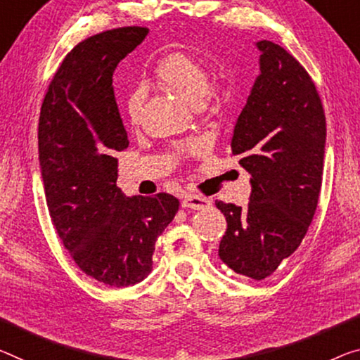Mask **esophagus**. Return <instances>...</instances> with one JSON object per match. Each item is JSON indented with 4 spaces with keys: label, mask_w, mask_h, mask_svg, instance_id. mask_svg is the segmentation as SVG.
Segmentation results:
<instances>
[{
    "label": "esophagus",
    "mask_w": 360,
    "mask_h": 360,
    "mask_svg": "<svg viewBox=\"0 0 360 360\" xmlns=\"http://www.w3.org/2000/svg\"><path fill=\"white\" fill-rule=\"evenodd\" d=\"M212 201L209 198L196 196V195H185L184 201H181V207L193 209V211H204L211 206Z\"/></svg>",
    "instance_id": "34e87169"
}]
</instances>
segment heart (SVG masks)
Masks as SVG:
<instances>
[{
    "instance_id": "1",
    "label": "heart",
    "mask_w": 360,
    "mask_h": 360,
    "mask_svg": "<svg viewBox=\"0 0 360 360\" xmlns=\"http://www.w3.org/2000/svg\"><path fill=\"white\" fill-rule=\"evenodd\" d=\"M153 74L164 88L193 106H198L202 98L220 99L226 95L222 85H209V72L202 60L184 51L165 54L156 64ZM143 103H145V91L141 88L130 91L127 96L124 109L130 125L141 122Z\"/></svg>"
}]
</instances>
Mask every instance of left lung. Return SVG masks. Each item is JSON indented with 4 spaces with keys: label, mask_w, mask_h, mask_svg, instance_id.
<instances>
[{
    "label": "left lung",
    "mask_w": 360,
    "mask_h": 360,
    "mask_svg": "<svg viewBox=\"0 0 360 360\" xmlns=\"http://www.w3.org/2000/svg\"><path fill=\"white\" fill-rule=\"evenodd\" d=\"M261 74L236 120L231 154L251 175L250 204L215 202L226 219L219 257L264 280L300 248L317 209L327 124L311 75L269 40L256 43Z\"/></svg>",
    "instance_id": "1"
}]
</instances>
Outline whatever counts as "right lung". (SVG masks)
Returning <instances> with one entry per match:
<instances>
[{"instance_id": "obj_1", "label": "right lung", "mask_w": 360, "mask_h": 360, "mask_svg": "<svg viewBox=\"0 0 360 360\" xmlns=\"http://www.w3.org/2000/svg\"><path fill=\"white\" fill-rule=\"evenodd\" d=\"M146 35L145 27H120L79 43L49 84L38 124L54 229L82 272L114 288L146 278L158 236L180 206L167 193L129 198L117 186L115 153L129 138L112 75Z\"/></svg>"}]
</instances>
